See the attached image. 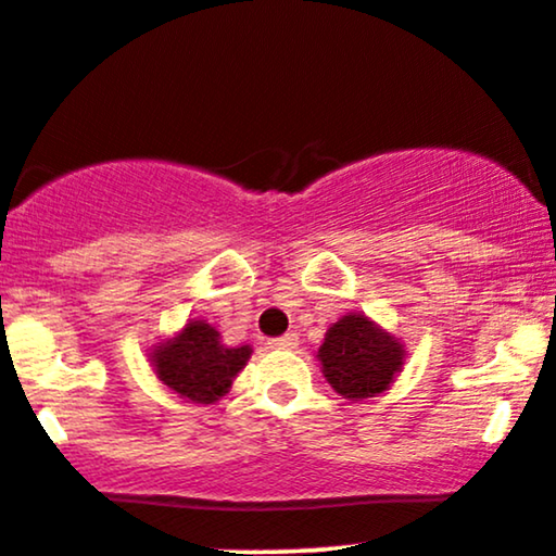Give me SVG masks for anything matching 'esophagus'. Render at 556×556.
Instances as JSON below:
<instances>
[{"label":"esophagus","instance_id":"1","mask_svg":"<svg viewBox=\"0 0 556 556\" xmlns=\"http://www.w3.org/2000/svg\"><path fill=\"white\" fill-rule=\"evenodd\" d=\"M271 350H295L298 346V333H285V337H277L269 342Z\"/></svg>","mask_w":556,"mask_h":556}]
</instances>
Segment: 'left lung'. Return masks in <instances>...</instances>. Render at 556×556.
<instances>
[{
	"instance_id": "1",
	"label": "left lung",
	"mask_w": 556,
	"mask_h": 556,
	"mask_svg": "<svg viewBox=\"0 0 556 556\" xmlns=\"http://www.w3.org/2000/svg\"><path fill=\"white\" fill-rule=\"evenodd\" d=\"M324 378L346 401H365L391 388L406 363L404 342L365 313H346L318 346Z\"/></svg>"
}]
</instances>
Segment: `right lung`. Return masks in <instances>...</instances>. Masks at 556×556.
I'll return each instance as SVG.
<instances>
[{
  "mask_svg": "<svg viewBox=\"0 0 556 556\" xmlns=\"http://www.w3.org/2000/svg\"><path fill=\"white\" fill-rule=\"evenodd\" d=\"M253 346H227L204 318H189L168 339L150 346L157 380L189 404H217L251 359Z\"/></svg>",
  "mask_w": 556,
  "mask_h": 556,
  "instance_id": "obj_1",
  "label": "right lung"
}]
</instances>
